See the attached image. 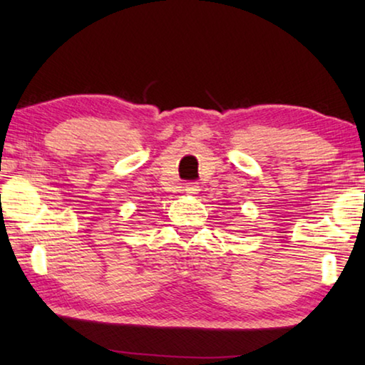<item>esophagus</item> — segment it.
Segmentation results:
<instances>
[{
  "label": "esophagus",
  "instance_id": "34e87169",
  "mask_svg": "<svg viewBox=\"0 0 365 365\" xmlns=\"http://www.w3.org/2000/svg\"><path fill=\"white\" fill-rule=\"evenodd\" d=\"M185 191H187L188 195H195V193H197V191H200V187H197V183L196 182H188V183H185Z\"/></svg>",
  "mask_w": 365,
  "mask_h": 365
}]
</instances>
